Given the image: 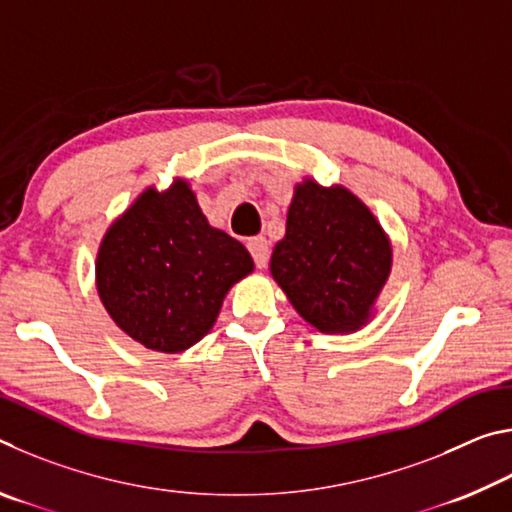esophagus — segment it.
I'll list each match as a JSON object with an SVG mask.
<instances>
[{"label": "esophagus", "mask_w": 512, "mask_h": 512, "mask_svg": "<svg viewBox=\"0 0 512 512\" xmlns=\"http://www.w3.org/2000/svg\"><path fill=\"white\" fill-rule=\"evenodd\" d=\"M248 250H250V255H253L257 268H266V264H268V241L264 237L248 239Z\"/></svg>", "instance_id": "esophagus-1"}]
</instances>
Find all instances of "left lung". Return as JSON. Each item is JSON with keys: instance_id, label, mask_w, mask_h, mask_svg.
Wrapping results in <instances>:
<instances>
[{"instance_id": "1", "label": "left lung", "mask_w": 512, "mask_h": 512, "mask_svg": "<svg viewBox=\"0 0 512 512\" xmlns=\"http://www.w3.org/2000/svg\"><path fill=\"white\" fill-rule=\"evenodd\" d=\"M393 268V244L370 207L348 187L302 178L271 275L300 318L323 334H352L377 314Z\"/></svg>"}]
</instances>
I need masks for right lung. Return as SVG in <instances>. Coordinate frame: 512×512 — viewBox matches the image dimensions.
I'll list each match as a JSON object with an SVG mask.
<instances>
[{"label": "right lung", "instance_id": "add662e5", "mask_svg": "<svg viewBox=\"0 0 512 512\" xmlns=\"http://www.w3.org/2000/svg\"><path fill=\"white\" fill-rule=\"evenodd\" d=\"M255 271L241 241L214 228L185 178L146 187L103 235L94 284L121 332L178 354L214 327L223 300Z\"/></svg>", "mask_w": 512, "mask_h": 512}]
</instances>
